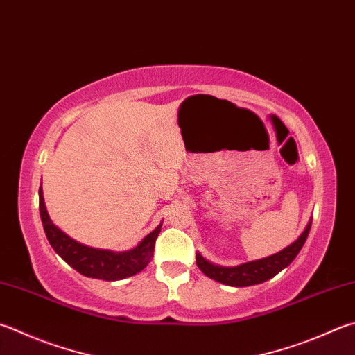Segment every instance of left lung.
Instances as JSON below:
<instances>
[{
  "label": "left lung",
  "mask_w": 355,
  "mask_h": 355,
  "mask_svg": "<svg viewBox=\"0 0 355 355\" xmlns=\"http://www.w3.org/2000/svg\"><path fill=\"white\" fill-rule=\"evenodd\" d=\"M311 224L312 220H309V224L306 225L304 232L298 236L297 241H293L291 245H287L286 249L275 253V255L257 261H249V263L239 264L235 267H224L213 264L210 261H207L200 253H196V264L199 269L202 270L204 275L227 286L245 287L261 284L267 282V279L275 277L277 273L282 272L284 267L289 266L292 261L295 259V257L298 255L306 243L307 235H309Z\"/></svg>",
  "instance_id": "8db88e82"
}]
</instances>
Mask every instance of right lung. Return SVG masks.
I'll return each mask as SVG.
<instances>
[{"instance_id":"right-lung-1","label":"right lung","mask_w":355,"mask_h":355,"mask_svg":"<svg viewBox=\"0 0 355 355\" xmlns=\"http://www.w3.org/2000/svg\"><path fill=\"white\" fill-rule=\"evenodd\" d=\"M40 216L44 227V233L48 236L49 244L72 269L88 277L105 279V282H119V279L136 275L144 270L153 258L155 243L159 236L160 223L155 230L148 233L135 249L126 252H112L105 249H94V247L77 243L76 239L66 235L58 227L52 223L48 210L44 205L43 190L40 187Z\"/></svg>"}]
</instances>
